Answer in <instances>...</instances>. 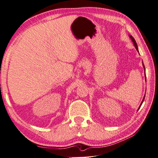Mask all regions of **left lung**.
<instances>
[{"label":"left lung","instance_id":"8db88e82","mask_svg":"<svg viewBox=\"0 0 158 158\" xmlns=\"http://www.w3.org/2000/svg\"><path fill=\"white\" fill-rule=\"evenodd\" d=\"M129 38L131 39V41H132V42H133V44H134V46H135V48H136V51H137L138 52H139V48H138L137 44H136V41H135V39H134V37L132 36H131V35H129ZM142 64H143V68H144V71H145V78H146V69H145V66H144V64H143V62H142ZM145 96H146V94H145ZM145 96H144V97H143V101H142V102H141V105H140V106H139V109H138V110H139L140 109V107H141V106L142 103H143V102L144 98H145Z\"/></svg>","mask_w":158,"mask_h":158}]
</instances>
